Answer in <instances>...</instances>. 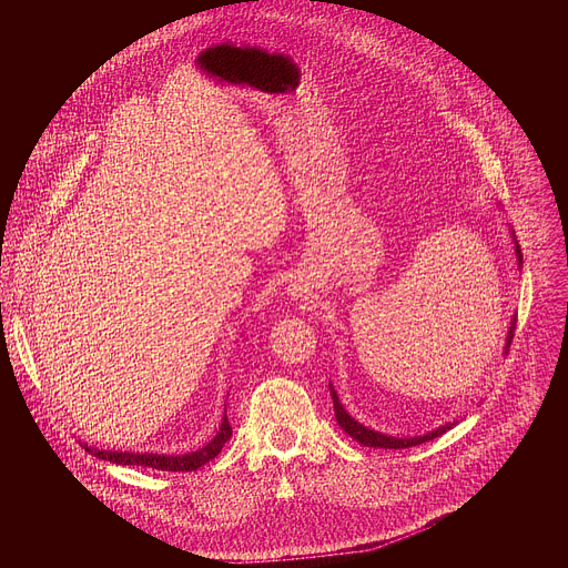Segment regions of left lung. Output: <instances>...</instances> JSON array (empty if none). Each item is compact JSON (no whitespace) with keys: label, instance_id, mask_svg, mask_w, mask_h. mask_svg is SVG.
Here are the masks:
<instances>
[{"label":"left lung","instance_id":"1","mask_svg":"<svg viewBox=\"0 0 568 568\" xmlns=\"http://www.w3.org/2000/svg\"><path fill=\"white\" fill-rule=\"evenodd\" d=\"M517 258H519V263L524 261V256H521V250H519V245H517ZM515 326H517V318L513 321V326H510V333H508V346H510V342H513V337H515ZM506 346V348H508ZM331 395H333V404H335V416H337V423H339V427L353 438V440H357V443H362L364 447H386V449H404V447H414V445H420V443H427V440H432V438H436V436H440V434H445L449 427H440V429H436V432H432V434H427V436H418V438H393V436H386V434H379V432H373V429H368V427H364V425H359L355 418H351L348 414H346V409L342 407V402H339V397H337V393H335V388L331 386Z\"/></svg>","mask_w":568,"mask_h":568}]
</instances>
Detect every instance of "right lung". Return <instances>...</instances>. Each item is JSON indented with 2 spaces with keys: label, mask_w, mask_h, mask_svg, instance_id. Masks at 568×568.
Segmentation results:
<instances>
[{
  "label": "right lung",
  "mask_w": 568,
  "mask_h": 568,
  "mask_svg": "<svg viewBox=\"0 0 568 568\" xmlns=\"http://www.w3.org/2000/svg\"><path fill=\"white\" fill-rule=\"evenodd\" d=\"M231 438V425L226 420V416L222 418V427L220 432L215 434V438L204 445L202 449L197 452H191V454H182V456H161V454H130V452H103V449H92L88 445L85 452H92L94 456L103 458V460H110V463H116V465H141V467H152V469H161V471H193L197 467H202L204 463L213 460L224 443Z\"/></svg>",
  "instance_id": "right-lung-1"
}]
</instances>
